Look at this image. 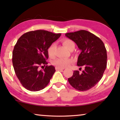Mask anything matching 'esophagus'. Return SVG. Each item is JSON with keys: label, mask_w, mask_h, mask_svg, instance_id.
Returning a JSON list of instances; mask_svg holds the SVG:
<instances>
[{"label": "esophagus", "mask_w": 120, "mask_h": 120, "mask_svg": "<svg viewBox=\"0 0 120 120\" xmlns=\"http://www.w3.org/2000/svg\"><path fill=\"white\" fill-rule=\"evenodd\" d=\"M56 70H64V68H58V67H56Z\"/></svg>", "instance_id": "esophagus-1"}]
</instances>
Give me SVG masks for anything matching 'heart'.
I'll return each mask as SVG.
<instances>
[{
    "instance_id": "obj_1",
    "label": "heart",
    "mask_w": 120,
    "mask_h": 120,
    "mask_svg": "<svg viewBox=\"0 0 120 120\" xmlns=\"http://www.w3.org/2000/svg\"><path fill=\"white\" fill-rule=\"evenodd\" d=\"M64 45L68 49V50H71L74 49L75 43L72 40L68 38H66L62 41ZM56 48V44L53 43L51 45L48 49V56L51 58H53L55 56V50ZM72 63V60L70 59H63L59 58L56 59L53 62V64L56 67L60 68H65L68 67Z\"/></svg>"
}]
</instances>
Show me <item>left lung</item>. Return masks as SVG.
Listing matches in <instances>:
<instances>
[{"label": "left lung", "instance_id": "8db88e82", "mask_svg": "<svg viewBox=\"0 0 120 120\" xmlns=\"http://www.w3.org/2000/svg\"><path fill=\"white\" fill-rule=\"evenodd\" d=\"M65 35L75 42L82 51L77 66L85 67L82 73L74 71L68 82L77 90L90 89L101 79L106 68L107 52L104 44L99 38L85 30L67 33Z\"/></svg>", "mask_w": 120, "mask_h": 120}]
</instances>
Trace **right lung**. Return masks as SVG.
Instances as JSON below:
<instances>
[{"label":"right lung","mask_w":120,"mask_h":120,"mask_svg":"<svg viewBox=\"0 0 120 120\" xmlns=\"http://www.w3.org/2000/svg\"><path fill=\"white\" fill-rule=\"evenodd\" d=\"M60 36L61 33L36 30L24 34L18 40L12 61L16 76L26 89L36 92L49 83L56 70L54 66L47 65L48 49ZM43 66L45 68L40 70Z\"/></svg>","instance_id":"right-lung-1"}]
</instances>
